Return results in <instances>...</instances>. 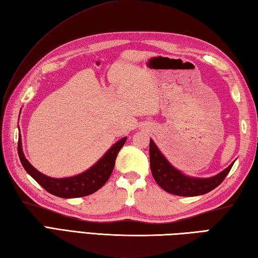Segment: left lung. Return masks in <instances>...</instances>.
<instances>
[{"instance_id":"1","label":"left lung","mask_w":258,"mask_h":258,"mask_svg":"<svg viewBox=\"0 0 258 258\" xmlns=\"http://www.w3.org/2000/svg\"><path fill=\"white\" fill-rule=\"evenodd\" d=\"M150 162L153 177L164 190L178 196H199L216 188L227 176L235 161L224 171L212 177L188 176L175 168L154 141L150 140Z\"/></svg>"}]
</instances>
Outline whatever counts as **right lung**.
<instances>
[{"mask_svg": "<svg viewBox=\"0 0 258 258\" xmlns=\"http://www.w3.org/2000/svg\"><path fill=\"white\" fill-rule=\"evenodd\" d=\"M126 140L127 138L125 136V138L117 141L94 165L86 169L85 172L74 175V176L61 178L47 176V175L38 172L34 166H32V164L26 160L23 149H22L21 134L19 136L18 152L20 161L25 171L48 193L57 197H62V199H76V197H83L93 194L107 182L113 172L117 153L125 144Z\"/></svg>", "mask_w": 258, "mask_h": 258, "instance_id": "1", "label": "right lung"}]
</instances>
